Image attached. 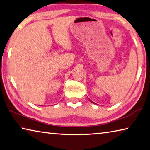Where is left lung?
Returning a JSON list of instances; mask_svg holds the SVG:
<instances>
[{"label":"left lung","mask_w":150,"mask_h":150,"mask_svg":"<svg viewBox=\"0 0 150 150\" xmlns=\"http://www.w3.org/2000/svg\"><path fill=\"white\" fill-rule=\"evenodd\" d=\"M91 102H92V101H91ZM92 103H93V102H92Z\"/></svg>","instance_id":"obj_1"}]
</instances>
